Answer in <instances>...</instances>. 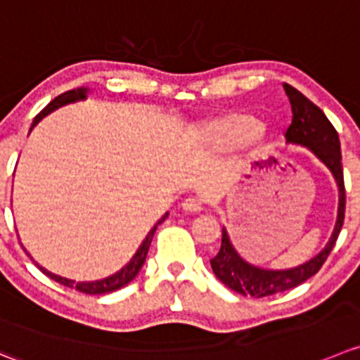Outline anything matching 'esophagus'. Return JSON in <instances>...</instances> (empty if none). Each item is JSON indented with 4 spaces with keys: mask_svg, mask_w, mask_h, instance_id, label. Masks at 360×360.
Returning <instances> with one entry per match:
<instances>
[{
    "mask_svg": "<svg viewBox=\"0 0 360 360\" xmlns=\"http://www.w3.org/2000/svg\"><path fill=\"white\" fill-rule=\"evenodd\" d=\"M181 207H183L186 212H200L202 202L195 197H188V198H184L183 204H181Z\"/></svg>",
    "mask_w": 360,
    "mask_h": 360,
    "instance_id": "34e87169",
    "label": "esophagus"
}]
</instances>
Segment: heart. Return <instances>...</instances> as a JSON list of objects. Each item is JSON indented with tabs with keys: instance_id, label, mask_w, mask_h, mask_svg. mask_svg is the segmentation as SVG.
Masks as SVG:
<instances>
[{
	"instance_id": "obj_1",
	"label": "heart",
	"mask_w": 360,
	"mask_h": 360,
	"mask_svg": "<svg viewBox=\"0 0 360 360\" xmlns=\"http://www.w3.org/2000/svg\"><path fill=\"white\" fill-rule=\"evenodd\" d=\"M258 134V121L250 114H226L202 128V142L214 151H229L250 142Z\"/></svg>"
}]
</instances>
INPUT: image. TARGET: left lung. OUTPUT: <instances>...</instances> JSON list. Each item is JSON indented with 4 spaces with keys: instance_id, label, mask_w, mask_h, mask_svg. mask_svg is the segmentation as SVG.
Segmentation results:
<instances>
[{
    "instance_id": "left-lung-1",
    "label": "left lung",
    "mask_w": 360,
    "mask_h": 360,
    "mask_svg": "<svg viewBox=\"0 0 360 360\" xmlns=\"http://www.w3.org/2000/svg\"><path fill=\"white\" fill-rule=\"evenodd\" d=\"M283 87L292 105V123L285 131V139H287L288 144L308 148L333 172L338 188H340L338 219L329 243L316 257H313L306 264L285 269V271L262 269L248 264L246 260L239 257L236 248L230 243L229 233L223 229L221 248H219L218 255L211 258L212 273L230 290L240 295H251V297H267V295L290 290V288L304 283L313 274L319 273L323 262L333 251L345 221L347 195H345L343 167H341V146L336 128L327 120L326 114L320 110V107H316L311 100L306 98L301 91H297L290 84H283Z\"/></svg>"
}]
</instances>
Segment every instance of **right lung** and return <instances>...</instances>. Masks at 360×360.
<instances>
[{
    "instance_id": "obj_1",
    "label": "right lung",
    "mask_w": 360,
    "mask_h": 360,
    "mask_svg": "<svg viewBox=\"0 0 360 360\" xmlns=\"http://www.w3.org/2000/svg\"><path fill=\"white\" fill-rule=\"evenodd\" d=\"M87 95V89L86 87H77V89H70V91L63 93V95L56 96L54 100H52L51 103H49L47 107H45L44 110H41L40 114H38L37 117H34L33 124H31V128L34 127V124L38 123V121L41 120V117H45L47 114H51L52 110L59 109V107L66 105V103H73V102H79V100H84ZM169 216V212H167L165 216H163L162 219H158V223H156L155 226L151 229V232L148 233V237H146L144 240H142V244L139 246L137 253L134 255V258H131L130 262H128L127 265H124L121 271H117L116 274H112V276L109 278H103V280H98V281H79V283H75L73 280H66V278H61L58 276V274H52L49 273L47 269H44L41 265H38V269H40L41 273L45 274V276H49L51 280L58 281L59 285H65V287H70V288H75V290L82 292V294H89V295H100V294H109V292H114L117 290V288L124 287V285L130 283L131 280H134L135 276L139 274V271H141V267L144 265L146 262V257H148V251H149V246H151V240H153V236H155L156 229H158L160 223L165 221V218Z\"/></svg>"
}]
</instances>
